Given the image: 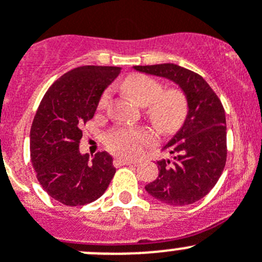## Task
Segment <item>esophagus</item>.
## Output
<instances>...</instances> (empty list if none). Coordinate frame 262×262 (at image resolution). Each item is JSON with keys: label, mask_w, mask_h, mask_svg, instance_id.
<instances>
[{"label": "esophagus", "mask_w": 262, "mask_h": 262, "mask_svg": "<svg viewBox=\"0 0 262 262\" xmlns=\"http://www.w3.org/2000/svg\"><path fill=\"white\" fill-rule=\"evenodd\" d=\"M114 164L116 167H120V165H130V164H136V161H132L128 160V159H124V158H116L114 160Z\"/></svg>", "instance_id": "esophagus-1"}]
</instances>
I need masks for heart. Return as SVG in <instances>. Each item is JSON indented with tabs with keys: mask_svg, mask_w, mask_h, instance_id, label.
Returning a JSON list of instances; mask_svg holds the SVG:
<instances>
[{
	"mask_svg": "<svg viewBox=\"0 0 262 262\" xmlns=\"http://www.w3.org/2000/svg\"><path fill=\"white\" fill-rule=\"evenodd\" d=\"M123 89L138 103L146 106V116L160 133H176L186 121L189 101L180 88L163 89L159 80L142 73H133L123 81ZM110 103L111 90H106L99 98L98 110L104 111ZM106 142L114 152L134 158L154 142V134L145 128H117L107 136Z\"/></svg>",
	"mask_w": 262,
	"mask_h": 262,
	"instance_id": "heart-1",
	"label": "heart"
}]
</instances>
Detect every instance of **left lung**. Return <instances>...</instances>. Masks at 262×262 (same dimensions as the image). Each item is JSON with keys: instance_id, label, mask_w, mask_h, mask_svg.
Returning a JSON list of instances; mask_svg holds the SVG:
<instances>
[{"instance_id": "obj_1", "label": "left lung", "mask_w": 262, "mask_h": 262, "mask_svg": "<svg viewBox=\"0 0 262 262\" xmlns=\"http://www.w3.org/2000/svg\"><path fill=\"white\" fill-rule=\"evenodd\" d=\"M181 86L189 101V115L164 147L174 160L158 161L159 176L145 187L159 202L187 205L208 194L226 164V117L220 98L202 76L173 63L134 66Z\"/></svg>"}]
</instances>
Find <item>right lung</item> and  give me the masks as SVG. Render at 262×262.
Wrapping results in <instances>:
<instances>
[{"label": "right lung", "instance_id": "right-lung-1", "mask_svg": "<svg viewBox=\"0 0 262 262\" xmlns=\"http://www.w3.org/2000/svg\"><path fill=\"white\" fill-rule=\"evenodd\" d=\"M120 67L82 66L68 71L43 95L31 126V160L42 189L70 207L101 198L114 178L115 167L107 152L92 161L79 150L82 124L93 119L103 90L120 73Z\"/></svg>", "mask_w": 262, "mask_h": 262}]
</instances>
